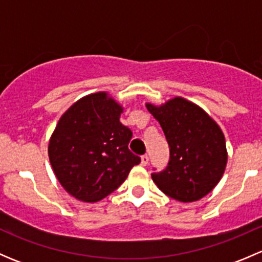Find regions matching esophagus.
<instances>
[{
    "mask_svg": "<svg viewBox=\"0 0 262 262\" xmlns=\"http://www.w3.org/2000/svg\"><path fill=\"white\" fill-rule=\"evenodd\" d=\"M148 161H149V158H148L147 155L142 156V157H141V165L142 166H147L148 165Z\"/></svg>",
    "mask_w": 262,
    "mask_h": 262,
    "instance_id": "obj_1",
    "label": "esophagus"
}]
</instances>
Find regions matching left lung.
Returning a JSON list of instances; mask_svg holds the SVG:
<instances>
[{
  "label": "left lung",
  "instance_id": "left-lung-1",
  "mask_svg": "<svg viewBox=\"0 0 262 262\" xmlns=\"http://www.w3.org/2000/svg\"><path fill=\"white\" fill-rule=\"evenodd\" d=\"M170 147L165 171L152 173L158 189L181 203L200 200L216 186L228 160L221 126L199 105L176 96L165 104L146 102Z\"/></svg>",
  "mask_w": 262,
  "mask_h": 262
}]
</instances>
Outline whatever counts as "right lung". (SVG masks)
Masks as SVG:
<instances>
[{
	"label": "right lung",
	"instance_id": "1",
	"mask_svg": "<svg viewBox=\"0 0 262 262\" xmlns=\"http://www.w3.org/2000/svg\"><path fill=\"white\" fill-rule=\"evenodd\" d=\"M124 107L106 91L86 95L60 116L48 143L55 178L84 203H96L118 189L141 162L129 150L130 129L120 123Z\"/></svg>",
	"mask_w": 262,
	"mask_h": 262
}]
</instances>
